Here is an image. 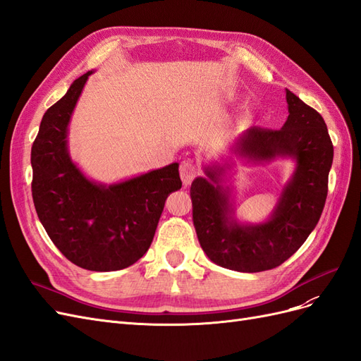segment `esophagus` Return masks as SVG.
<instances>
[{
  "instance_id": "1",
  "label": "esophagus",
  "mask_w": 361,
  "mask_h": 361,
  "mask_svg": "<svg viewBox=\"0 0 361 361\" xmlns=\"http://www.w3.org/2000/svg\"><path fill=\"white\" fill-rule=\"evenodd\" d=\"M179 171H180V178H182V183H183V187H188V185L194 180V178L197 176V167L194 166V164H191V162H182L180 164V169H179Z\"/></svg>"
}]
</instances>
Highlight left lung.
Returning a JSON list of instances; mask_svg holds the SVG:
<instances>
[{
	"mask_svg": "<svg viewBox=\"0 0 361 361\" xmlns=\"http://www.w3.org/2000/svg\"><path fill=\"white\" fill-rule=\"evenodd\" d=\"M288 120L281 129L253 126L232 147L251 162L292 158L295 170L264 223L236 220L231 187L221 174L231 166H207L191 183L192 221L199 243L214 264L239 272L272 269L288 260L318 224L333 164V143L322 116L286 90Z\"/></svg>",
	"mask_w": 361,
	"mask_h": 361,
	"instance_id": "left-lung-1",
	"label": "left lung"
}]
</instances>
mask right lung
Listing matches in <instances>:
<instances>
[{"mask_svg": "<svg viewBox=\"0 0 361 361\" xmlns=\"http://www.w3.org/2000/svg\"><path fill=\"white\" fill-rule=\"evenodd\" d=\"M92 73L75 80L43 116L31 147V192L42 226L66 259L89 271H117L145 256L164 203L182 180L178 162L110 185L76 167L68 126Z\"/></svg>", "mask_w": 361, "mask_h": 361, "instance_id": "1", "label": "right lung"}]
</instances>
